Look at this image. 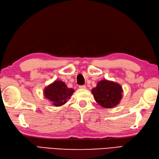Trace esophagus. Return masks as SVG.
Listing matches in <instances>:
<instances>
[{
    "instance_id": "1",
    "label": "esophagus",
    "mask_w": 159,
    "mask_h": 159,
    "mask_svg": "<svg viewBox=\"0 0 159 159\" xmlns=\"http://www.w3.org/2000/svg\"><path fill=\"white\" fill-rule=\"evenodd\" d=\"M79 88H80V89H86V86H85V85H80V86H79Z\"/></svg>"
}]
</instances>
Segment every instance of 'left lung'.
<instances>
[{"label": "left lung", "mask_w": 159, "mask_h": 159, "mask_svg": "<svg viewBox=\"0 0 159 159\" xmlns=\"http://www.w3.org/2000/svg\"><path fill=\"white\" fill-rule=\"evenodd\" d=\"M122 92L121 85L108 80L99 81L91 90L96 102L105 108H112L119 104L122 98Z\"/></svg>", "instance_id": "left-lung-1"}]
</instances>
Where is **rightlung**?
I'll return each mask as SVG.
<instances>
[{
	"instance_id": "1",
	"label": "right lung",
	"mask_w": 159,
	"mask_h": 159,
	"mask_svg": "<svg viewBox=\"0 0 159 159\" xmlns=\"http://www.w3.org/2000/svg\"><path fill=\"white\" fill-rule=\"evenodd\" d=\"M44 96L56 107L61 106L70 99L74 90L68 88L61 81H55L44 89Z\"/></svg>"
}]
</instances>
